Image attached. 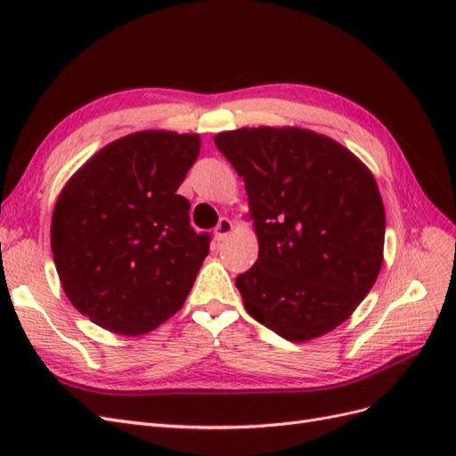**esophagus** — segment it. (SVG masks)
<instances>
[{"instance_id": "obj_1", "label": "esophagus", "mask_w": 456, "mask_h": 456, "mask_svg": "<svg viewBox=\"0 0 456 456\" xmlns=\"http://www.w3.org/2000/svg\"><path fill=\"white\" fill-rule=\"evenodd\" d=\"M233 232V223L230 218H226V216H223L218 220V224H216V228H215V238H216V241H223V240H226L230 233Z\"/></svg>"}]
</instances>
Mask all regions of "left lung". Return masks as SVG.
<instances>
[{"label":"left lung","instance_id":"left-lung-1","mask_svg":"<svg viewBox=\"0 0 456 456\" xmlns=\"http://www.w3.org/2000/svg\"><path fill=\"white\" fill-rule=\"evenodd\" d=\"M243 178L258 258L238 275L243 306L273 333L306 342L360 306L384 260L386 215L375 176L348 148L300 127L215 136Z\"/></svg>","mask_w":456,"mask_h":456}]
</instances>
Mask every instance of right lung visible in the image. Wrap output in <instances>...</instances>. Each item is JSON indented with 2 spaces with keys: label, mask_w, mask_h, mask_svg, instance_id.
Returning a JSON list of instances; mask_svg holds the SVG:
<instances>
[{
  "label": "right lung",
  "mask_w": 456,
  "mask_h": 456,
  "mask_svg": "<svg viewBox=\"0 0 456 456\" xmlns=\"http://www.w3.org/2000/svg\"><path fill=\"white\" fill-rule=\"evenodd\" d=\"M196 133L148 129L106 144L68 178L51 218L64 295L123 337L154 330L183 308L209 255L178 196L200 156Z\"/></svg>",
  "instance_id": "right-lung-1"
}]
</instances>
